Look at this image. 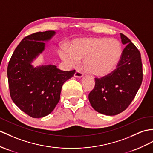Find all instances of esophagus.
I'll list each match as a JSON object with an SVG mask.
<instances>
[{
	"label": "esophagus",
	"mask_w": 153,
	"mask_h": 153,
	"mask_svg": "<svg viewBox=\"0 0 153 153\" xmlns=\"http://www.w3.org/2000/svg\"><path fill=\"white\" fill-rule=\"evenodd\" d=\"M83 74H84V73H83V72H82L80 70V69H77L76 71V72H75V73H74V76H75V77H78V78H80V77H82L83 76Z\"/></svg>",
	"instance_id": "1"
}]
</instances>
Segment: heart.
Listing matches in <instances>:
<instances>
[{
	"mask_svg": "<svg viewBox=\"0 0 153 153\" xmlns=\"http://www.w3.org/2000/svg\"><path fill=\"white\" fill-rule=\"evenodd\" d=\"M122 54L121 43L116 39L94 38L76 41L72 51H64L61 56L70 65L85 58L84 68L96 76H105L115 68Z\"/></svg>",
	"mask_w": 153,
	"mask_h": 153,
	"instance_id": "1",
	"label": "heart"
}]
</instances>
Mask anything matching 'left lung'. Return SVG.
<instances>
[{
	"mask_svg": "<svg viewBox=\"0 0 153 153\" xmlns=\"http://www.w3.org/2000/svg\"><path fill=\"white\" fill-rule=\"evenodd\" d=\"M126 46L116 69L100 78H95L94 88L88 98L98 112L114 115L126 110L135 97L143 80V69L139 50L127 37L120 33Z\"/></svg>",
	"mask_w": 153,
	"mask_h": 153,
	"instance_id": "left-lung-1",
	"label": "left lung"
}]
</instances>
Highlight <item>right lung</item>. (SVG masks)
Masks as SVG:
<instances>
[{
	"label": "right lung",
	"mask_w": 153,
	"mask_h": 153,
	"mask_svg": "<svg viewBox=\"0 0 153 153\" xmlns=\"http://www.w3.org/2000/svg\"><path fill=\"white\" fill-rule=\"evenodd\" d=\"M54 32L32 33L22 39L15 49L8 65L10 94L13 102L25 114L40 118L51 114L60 99L62 87L75 70L62 71L48 65L33 68L32 59L42 53L45 43Z\"/></svg>",
	"instance_id": "right-lung-1"
}]
</instances>
